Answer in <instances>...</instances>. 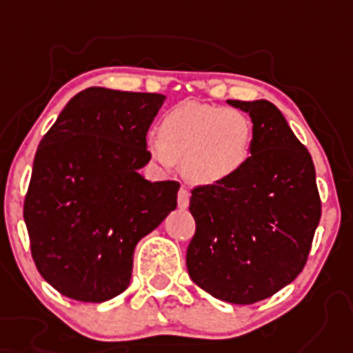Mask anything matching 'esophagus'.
Here are the masks:
<instances>
[{
    "label": "esophagus",
    "instance_id": "34e87169",
    "mask_svg": "<svg viewBox=\"0 0 353 353\" xmlns=\"http://www.w3.org/2000/svg\"><path fill=\"white\" fill-rule=\"evenodd\" d=\"M188 203H190V190L187 187H181L177 192V205L179 209H187Z\"/></svg>",
    "mask_w": 353,
    "mask_h": 353
}]
</instances>
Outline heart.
I'll list each match as a JSON object with an SVG mask.
<instances>
[{
	"label": "heart",
	"mask_w": 353,
	"mask_h": 353,
	"mask_svg": "<svg viewBox=\"0 0 353 353\" xmlns=\"http://www.w3.org/2000/svg\"><path fill=\"white\" fill-rule=\"evenodd\" d=\"M252 133L251 119L240 110L185 102L165 113L148 150L161 165L183 163L188 181L212 185L243 168Z\"/></svg>",
	"instance_id": "b5f03b06"
}]
</instances>
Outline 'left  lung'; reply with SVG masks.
I'll list each match as a JSON object with an SVG mask.
<instances>
[{
	"label": "left lung",
	"mask_w": 353,
	"mask_h": 353,
	"mask_svg": "<svg viewBox=\"0 0 353 353\" xmlns=\"http://www.w3.org/2000/svg\"><path fill=\"white\" fill-rule=\"evenodd\" d=\"M252 121L251 157L229 179L192 188L194 284L220 301L254 304L301 274L321 220L315 166L268 101H229Z\"/></svg>",
	"instance_id": "8db88e82"
}]
</instances>
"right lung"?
Returning a JSON list of instances; mask_svg holds the SVG:
<instances>
[{"mask_svg":"<svg viewBox=\"0 0 353 353\" xmlns=\"http://www.w3.org/2000/svg\"><path fill=\"white\" fill-rule=\"evenodd\" d=\"M166 97L88 88L40 141L23 218L40 274L104 302L130 285L133 251L177 207V181H146V133Z\"/></svg>","mask_w":353,"mask_h":353,"instance_id":"add662e5","label":"right lung"}]
</instances>
